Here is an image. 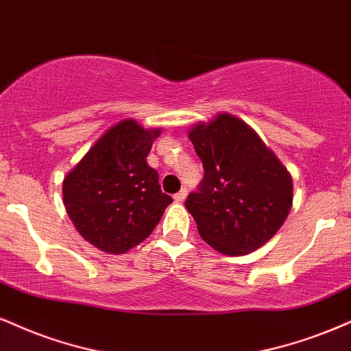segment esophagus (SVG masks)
Returning <instances> with one entry per match:
<instances>
[{
    "mask_svg": "<svg viewBox=\"0 0 351 351\" xmlns=\"http://www.w3.org/2000/svg\"><path fill=\"white\" fill-rule=\"evenodd\" d=\"M186 194H188L186 188H183V189H180V191L176 193L175 196H173V199H175L176 202H183V201H184V197H186Z\"/></svg>",
    "mask_w": 351,
    "mask_h": 351,
    "instance_id": "1",
    "label": "esophagus"
}]
</instances>
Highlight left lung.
Returning a JSON list of instances; mask_svg holds the SVG:
<instances>
[{
  "label": "left lung",
  "instance_id": "obj_1",
  "mask_svg": "<svg viewBox=\"0 0 351 351\" xmlns=\"http://www.w3.org/2000/svg\"><path fill=\"white\" fill-rule=\"evenodd\" d=\"M204 167L186 209L204 242L239 256L263 247L293 206V178L252 128L230 114L197 122L188 132Z\"/></svg>",
  "mask_w": 351,
  "mask_h": 351
}]
</instances>
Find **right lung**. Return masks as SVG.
I'll return each mask as SVG.
<instances>
[{"mask_svg":"<svg viewBox=\"0 0 351 351\" xmlns=\"http://www.w3.org/2000/svg\"><path fill=\"white\" fill-rule=\"evenodd\" d=\"M160 129L124 119L108 129L63 180V204L80 235L106 253H125L157 227L173 201L147 163Z\"/></svg>","mask_w":351,"mask_h":351,"instance_id":"add662e5","label":"right lung"}]
</instances>
